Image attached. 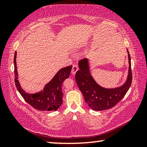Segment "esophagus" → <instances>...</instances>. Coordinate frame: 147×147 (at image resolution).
Masks as SVG:
<instances>
[{
    "label": "esophagus",
    "mask_w": 147,
    "mask_h": 147,
    "mask_svg": "<svg viewBox=\"0 0 147 147\" xmlns=\"http://www.w3.org/2000/svg\"><path fill=\"white\" fill-rule=\"evenodd\" d=\"M78 70V67L77 65H74L73 66V68H72V70H71V73L73 74H74L76 73V72Z\"/></svg>",
    "instance_id": "obj_1"
}]
</instances>
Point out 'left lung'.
<instances>
[{
    "instance_id": "left-lung-1",
    "label": "left lung",
    "mask_w": 147,
    "mask_h": 147,
    "mask_svg": "<svg viewBox=\"0 0 147 147\" xmlns=\"http://www.w3.org/2000/svg\"><path fill=\"white\" fill-rule=\"evenodd\" d=\"M127 53L129 64L127 78L123 85L116 88H104L96 82L91 73L88 59L78 62L80 70L76 73V82L83 94L86 102L92 109L103 111L113 108L127 93L132 80L131 58L128 49Z\"/></svg>"
}]
</instances>
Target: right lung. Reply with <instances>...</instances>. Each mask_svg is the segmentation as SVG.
Instances as JSON below:
<instances>
[{
    "instance_id": "right-lung-1",
    "label": "right lung",
    "mask_w": 147,
    "mask_h": 147,
    "mask_svg": "<svg viewBox=\"0 0 147 147\" xmlns=\"http://www.w3.org/2000/svg\"><path fill=\"white\" fill-rule=\"evenodd\" d=\"M17 52L14 55L15 83L19 93L27 103L35 109L41 111H56L63 102L62 84L70 75L72 66L63 67L57 72L51 81L45 85L40 91L28 93L23 90L19 84V75L17 69Z\"/></svg>"
}]
</instances>
